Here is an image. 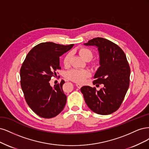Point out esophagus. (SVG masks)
I'll list each match as a JSON object with an SVG mask.
<instances>
[{
    "instance_id": "1",
    "label": "esophagus",
    "mask_w": 149,
    "mask_h": 149,
    "mask_svg": "<svg viewBox=\"0 0 149 149\" xmlns=\"http://www.w3.org/2000/svg\"><path fill=\"white\" fill-rule=\"evenodd\" d=\"M76 86H77V87L79 89H80L81 87H82V85H81L80 84H76Z\"/></svg>"
}]
</instances>
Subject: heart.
Masks as SVG:
<instances>
[{
	"instance_id": "b5f03b06",
	"label": "heart",
	"mask_w": 149,
	"mask_h": 149,
	"mask_svg": "<svg viewBox=\"0 0 149 149\" xmlns=\"http://www.w3.org/2000/svg\"><path fill=\"white\" fill-rule=\"evenodd\" d=\"M78 52L81 58H83L85 61H90L92 59L93 56V52L92 50L85 47H81L78 49ZM71 58V53L68 52L67 53L63 58V64L65 67H68L70 64V60ZM93 65L97 66V62H93ZM65 77L73 81L76 83L81 84L85 81V79L88 78L90 75V72L86 69H72L65 73Z\"/></svg>"
}]
</instances>
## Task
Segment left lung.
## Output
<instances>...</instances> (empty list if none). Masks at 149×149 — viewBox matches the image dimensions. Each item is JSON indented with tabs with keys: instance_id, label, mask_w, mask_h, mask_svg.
<instances>
[{
	"instance_id": "left-lung-1",
	"label": "left lung",
	"mask_w": 149,
	"mask_h": 149,
	"mask_svg": "<svg viewBox=\"0 0 149 149\" xmlns=\"http://www.w3.org/2000/svg\"><path fill=\"white\" fill-rule=\"evenodd\" d=\"M84 45L98 47L100 66L93 83L103 84L104 87L97 91L95 87L84 86L81 92L92 111L110 114L121 106L129 86L131 70L126 54L117 45L103 38H93Z\"/></svg>"
}]
</instances>
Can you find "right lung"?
<instances>
[{"instance_id": "1", "label": "right lung", "mask_w": 149, "mask_h": 149, "mask_svg": "<svg viewBox=\"0 0 149 149\" xmlns=\"http://www.w3.org/2000/svg\"><path fill=\"white\" fill-rule=\"evenodd\" d=\"M74 45L41 42L30 50L22 64L20 84L25 100L33 111L41 118H54L65 107L67 97L62 90L64 80L53 87L49 80L61 69L59 57Z\"/></svg>"}]
</instances>
